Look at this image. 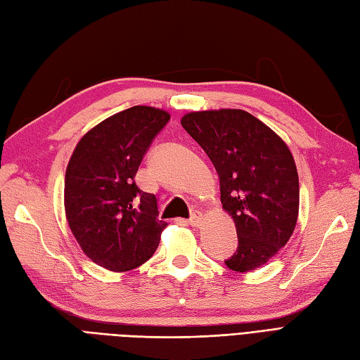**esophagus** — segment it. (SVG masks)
Wrapping results in <instances>:
<instances>
[{
	"mask_svg": "<svg viewBox=\"0 0 360 360\" xmlns=\"http://www.w3.org/2000/svg\"><path fill=\"white\" fill-rule=\"evenodd\" d=\"M202 219H203V217H202L200 212H195V214L191 216L188 224H189L191 226H200V225H202Z\"/></svg>",
	"mask_w": 360,
	"mask_h": 360,
	"instance_id": "obj_1",
	"label": "esophagus"
}]
</instances>
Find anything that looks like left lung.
<instances>
[{
    "instance_id": "obj_1",
    "label": "left lung",
    "mask_w": 360,
    "mask_h": 360,
    "mask_svg": "<svg viewBox=\"0 0 360 360\" xmlns=\"http://www.w3.org/2000/svg\"><path fill=\"white\" fill-rule=\"evenodd\" d=\"M180 122L214 165L222 208L236 226L238 250L225 266L238 274L264 266L288 244L298 219V172L288 144L239 108L191 112Z\"/></svg>"
}]
</instances>
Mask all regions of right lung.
I'll list each match as a JSON object with an SVG mask.
<instances>
[{"label":"right lung","mask_w":360,"mask_h":360,"mask_svg":"<svg viewBox=\"0 0 360 360\" xmlns=\"http://www.w3.org/2000/svg\"><path fill=\"white\" fill-rule=\"evenodd\" d=\"M171 120L161 108L135 105L79 139L65 174V216L82 252L112 272L148 261L167 224L155 195L135 183L152 139Z\"/></svg>","instance_id":"obj_1"}]
</instances>
